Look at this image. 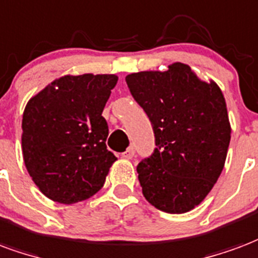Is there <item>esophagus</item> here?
<instances>
[{"instance_id":"1","label":"esophagus","mask_w":258,"mask_h":258,"mask_svg":"<svg viewBox=\"0 0 258 258\" xmlns=\"http://www.w3.org/2000/svg\"><path fill=\"white\" fill-rule=\"evenodd\" d=\"M134 154H135V150H134V148L131 146V148L127 149V150H125L124 153H121V156H123L124 158H127V160H130V158L134 157Z\"/></svg>"}]
</instances>
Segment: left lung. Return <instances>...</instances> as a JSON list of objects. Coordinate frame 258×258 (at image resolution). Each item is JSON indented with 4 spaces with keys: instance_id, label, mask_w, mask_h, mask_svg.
I'll use <instances>...</instances> for the list:
<instances>
[{
    "instance_id": "left-lung-1",
    "label": "left lung",
    "mask_w": 258,
    "mask_h": 258,
    "mask_svg": "<svg viewBox=\"0 0 258 258\" xmlns=\"http://www.w3.org/2000/svg\"><path fill=\"white\" fill-rule=\"evenodd\" d=\"M125 82L154 133V152L137 167L145 198L167 213L191 211L226 163L231 127L220 87L182 62L131 74Z\"/></svg>"
}]
</instances>
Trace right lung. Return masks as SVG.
<instances>
[{
    "label": "right lung",
    "instance_id": "right-lung-1",
    "mask_svg": "<svg viewBox=\"0 0 258 258\" xmlns=\"http://www.w3.org/2000/svg\"><path fill=\"white\" fill-rule=\"evenodd\" d=\"M116 83V75H67L26 105L23 158L47 198L70 205L104 186L116 157L105 144L109 130L102 110Z\"/></svg>",
    "mask_w": 258,
    "mask_h": 258
}]
</instances>
